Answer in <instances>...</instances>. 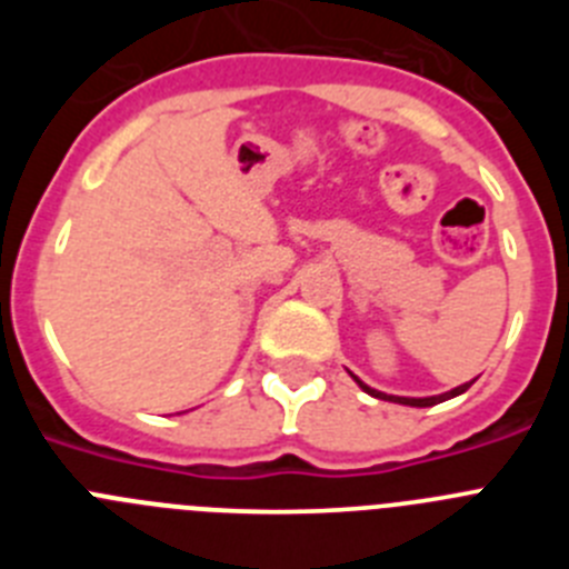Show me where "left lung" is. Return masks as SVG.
<instances>
[{"label": "left lung", "mask_w": 569, "mask_h": 569, "mask_svg": "<svg viewBox=\"0 0 569 569\" xmlns=\"http://www.w3.org/2000/svg\"><path fill=\"white\" fill-rule=\"evenodd\" d=\"M356 381H359V379H356ZM359 385H361V381H359ZM470 385H472V381H470ZM470 385L456 387V390H450V393L430 396V399H405V396H387V393H379V390H370V387H367V385H361V390H367V393H370V396H376V399H385V401H399V405H410V407H433V405H439V401H447V399H453V396L465 393V390Z\"/></svg>", "instance_id": "1"}]
</instances>
